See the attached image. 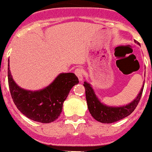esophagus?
Here are the masks:
<instances>
[{"instance_id":"obj_1","label":"esophagus","mask_w":152,"mask_h":152,"mask_svg":"<svg viewBox=\"0 0 152 152\" xmlns=\"http://www.w3.org/2000/svg\"><path fill=\"white\" fill-rule=\"evenodd\" d=\"M75 74L77 75V77H78L79 81H83V70H82V69H79V68H77V69H76L75 70Z\"/></svg>"}]
</instances>
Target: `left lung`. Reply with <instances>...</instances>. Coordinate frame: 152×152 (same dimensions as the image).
I'll use <instances>...</instances> for the list:
<instances>
[{
    "instance_id": "left-lung-1",
    "label": "left lung",
    "mask_w": 152,
    "mask_h": 152,
    "mask_svg": "<svg viewBox=\"0 0 152 152\" xmlns=\"http://www.w3.org/2000/svg\"><path fill=\"white\" fill-rule=\"evenodd\" d=\"M83 86H85L86 99L89 111L92 117L102 124H112L126 118L134 111L141 99L144 84L142 85L138 96L132 102L123 107H110L103 104L99 101L91 84L84 82Z\"/></svg>"
}]
</instances>
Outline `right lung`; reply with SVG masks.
Masks as SVG:
<instances>
[{
    "label": "right lung",
    "instance_id": "right-lung-1",
    "mask_svg": "<svg viewBox=\"0 0 152 152\" xmlns=\"http://www.w3.org/2000/svg\"><path fill=\"white\" fill-rule=\"evenodd\" d=\"M8 61V81L11 96L18 109L31 120L49 124L60 116L64 101L72 87L78 83L74 73H62L51 84L40 91L20 88L12 78Z\"/></svg>",
    "mask_w": 152,
    "mask_h": 152
}]
</instances>
